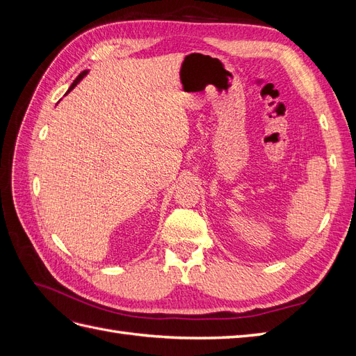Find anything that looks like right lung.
Here are the masks:
<instances>
[{
	"label": "right lung",
	"mask_w": 356,
	"mask_h": 356,
	"mask_svg": "<svg viewBox=\"0 0 356 356\" xmlns=\"http://www.w3.org/2000/svg\"><path fill=\"white\" fill-rule=\"evenodd\" d=\"M88 72H89V71H88V70H86V71H83V72H81V74H80V75H79V77H77V79H75V80H74V83H72V84H71V88H70V90H68V93H70V92H71V90H72V89H74V88H75V86H77V84H79V83H80V81H81V80H83V77H84V75H86V74H88Z\"/></svg>",
	"instance_id": "1"
}]
</instances>
